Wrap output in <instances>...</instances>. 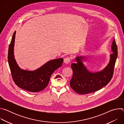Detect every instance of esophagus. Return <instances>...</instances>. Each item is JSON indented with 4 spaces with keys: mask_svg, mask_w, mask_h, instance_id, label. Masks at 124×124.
Listing matches in <instances>:
<instances>
[{
    "mask_svg": "<svg viewBox=\"0 0 124 124\" xmlns=\"http://www.w3.org/2000/svg\"><path fill=\"white\" fill-rule=\"evenodd\" d=\"M70 58L69 57H67L65 58H64V62L65 64H69L70 62Z\"/></svg>",
    "mask_w": 124,
    "mask_h": 124,
    "instance_id": "1",
    "label": "esophagus"
}]
</instances>
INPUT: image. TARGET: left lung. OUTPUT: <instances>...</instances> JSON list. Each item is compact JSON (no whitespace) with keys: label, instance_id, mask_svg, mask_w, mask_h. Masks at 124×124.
I'll list each match as a JSON object with an SVG mask.
<instances>
[{"label":"left lung","instance_id":"obj_1","mask_svg":"<svg viewBox=\"0 0 124 124\" xmlns=\"http://www.w3.org/2000/svg\"><path fill=\"white\" fill-rule=\"evenodd\" d=\"M113 52L110 55L108 64L102 70L97 72L88 70L83 63L85 56H77V63L71 64L73 75L70 80V86L77 93L86 94L97 91L107 85L111 80L118 55L117 46L114 39L111 45Z\"/></svg>","mask_w":124,"mask_h":124}]
</instances>
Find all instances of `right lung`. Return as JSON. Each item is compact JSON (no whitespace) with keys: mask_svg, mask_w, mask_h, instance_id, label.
<instances>
[{"mask_svg":"<svg viewBox=\"0 0 124 124\" xmlns=\"http://www.w3.org/2000/svg\"><path fill=\"white\" fill-rule=\"evenodd\" d=\"M15 31L9 46L8 60L13 79L20 88L31 92H38L44 90L47 86L51 75L62 65V58L51 60L34 70L21 69L14 57Z\"/></svg>","mask_w":124,"mask_h":124,"instance_id":"obj_1","label":"right lung"}]
</instances>
